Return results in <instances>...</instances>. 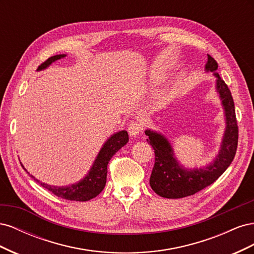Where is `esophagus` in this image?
<instances>
[{
	"label": "esophagus",
	"mask_w": 254,
	"mask_h": 254,
	"mask_svg": "<svg viewBox=\"0 0 254 254\" xmlns=\"http://www.w3.org/2000/svg\"><path fill=\"white\" fill-rule=\"evenodd\" d=\"M143 130V124L141 122H131L128 126V132L131 136H136L141 133Z\"/></svg>",
	"instance_id": "obj_1"
}]
</instances>
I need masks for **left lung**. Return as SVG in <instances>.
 Here are the masks:
<instances>
[{
  "label": "left lung",
  "mask_w": 254,
  "mask_h": 254,
  "mask_svg": "<svg viewBox=\"0 0 254 254\" xmlns=\"http://www.w3.org/2000/svg\"><path fill=\"white\" fill-rule=\"evenodd\" d=\"M217 67L215 59L207 55L205 71L212 72L216 78L215 89L221 101L226 121L220 149L213 162L203 167L188 170L177 161L173 146L167 137L151 129L145 130V134L148 136L147 142L155 150V165L149 183L155 193L161 197L177 199L194 195L216 181L234 159L238 141L234 102L228 86L216 73Z\"/></svg>",
  "instance_id": "1"
}]
</instances>
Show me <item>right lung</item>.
I'll return each instance as SVG.
<instances>
[{"mask_svg": "<svg viewBox=\"0 0 254 254\" xmlns=\"http://www.w3.org/2000/svg\"><path fill=\"white\" fill-rule=\"evenodd\" d=\"M64 57H66L65 54L52 56L38 67L37 71H42L44 68L49 67L53 63H55V61ZM128 141L129 136L126 130H121V131L117 133H113L109 139L105 142L103 147L99 150L96 159L94 160V162L92 164L90 171L88 172L86 177H83L81 180L71 184V186H50V184H47L36 179L33 175H30V177L34 178V180L37 181L38 183H40L44 189L49 190L54 195H56L60 198L74 201H88L90 199L96 197L104 190L107 180V173H108V171H107V165H108L110 159L115 155V152H118L123 146L126 145ZM22 167L24 168L23 165Z\"/></svg>", "mask_w": 254, "mask_h": 254, "instance_id": "obj_1", "label": "right lung"}]
</instances>
